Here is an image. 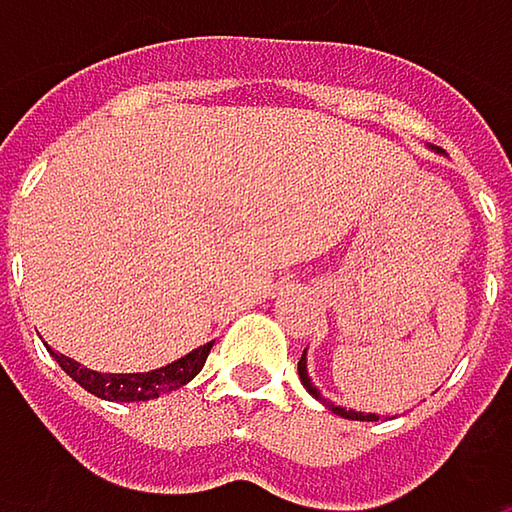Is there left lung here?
<instances>
[{
    "label": "left lung",
    "instance_id": "8db88e82",
    "mask_svg": "<svg viewBox=\"0 0 512 512\" xmlns=\"http://www.w3.org/2000/svg\"><path fill=\"white\" fill-rule=\"evenodd\" d=\"M299 379H302L305 391H308L314 400H320L323 406H329L335 415H341V418H350V421H364V418H373V415H364V412H353V409H344V406H335V403H329V400L320 394V388L311 382V376H308V358H305V353H302V358H299Z\"/></svg>",
    "mask_w": 512,
    "mask_h": 512
}]
</instances>
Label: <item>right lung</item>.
I'll list each match as a JSON object with an SVG mask.
<instances>
[{"mask_svg": "<svg viewBox=\"0 0 512 512\" xmlns=\"http://www.w3.org/2000/svg\"><path fill=\"white\" fill-rule=\"evenodd\" d=\"M213 350V344H204L198 350H192L189 356L177 358L159 370H148V373H97L82 367L79 361L61 356L50 350V356L58 361V367L79 382L85 391H91L100 400H112V403H142V400H156L159 394L177 391L183 388L189 379H195L207 361V353Z\"/></svg>", "mask_w": 512, "mask_h": 512, "instance_id": "add662e5", "label": "right lung"}]
</instances>
